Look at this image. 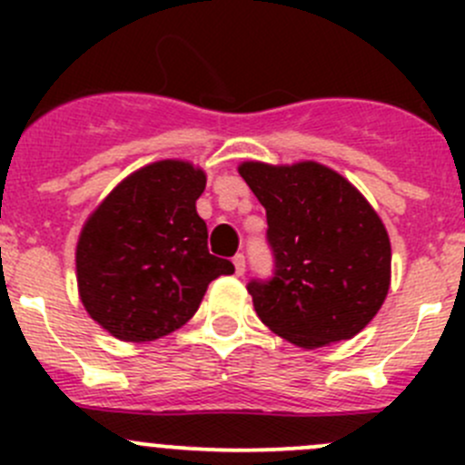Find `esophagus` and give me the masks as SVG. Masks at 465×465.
Instances as JSON below:
<instances>
[{"label":"esophagus","mask_w":465,"mask_h":465,"mask_svg":"<svg viewBox=\"0 0 465 465\" xmlns=\"http://www.w3.org/2000/svg\"><path fill=\"white\" fill-rule=\"evenodd\" d=\"M232 261H233V267H236V274H238V276L245 274V256L236 254Z\"/></svg>","instance_id":"esophagus-1"}]
</instances>
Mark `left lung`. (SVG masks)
I'll return each instance as SVG.
<instances>
[{
	"label": "left lung",
	"instance_id": "1",
	"mask_svg": "<svg viewBox=\"0 0 465 465\" xmlns=\"http://www.w3.org/2000/svg\"><path fill=\"white\" fill-rule=\"evenodd\" d=\"M238 173L265 206L274 254V276L247 285L261 322L302 349L358 335L391 281V245L373 206L317 162H242Z\"/></svg>",
	"mask_w": 465,
	"mask_h": 465
}]
</instances>
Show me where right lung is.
Listing matches in <instances>:
<instances>
[{"label": "right lung", "mask_w": 465, "mask_h": 465, "mask_svg": "<svg viewBox=\"0 0 465 465\" xmlns=\"http://www.w3.org/2000/svg\"><path fill=\"white\" fill-rule=\"evenodd\" d=\"M206 175L162 159L125 177L83 227L78 292L94 322L124 341H153L184 326L232 261L209 254L195 211Z\"/></svg>", "instance_id": "1"}]
</instances>
